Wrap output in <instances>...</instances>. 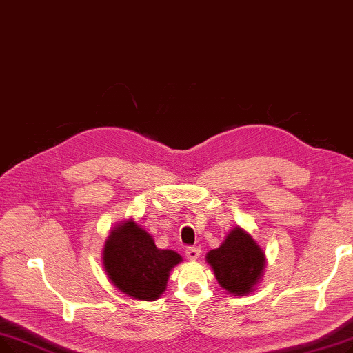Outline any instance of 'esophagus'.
<instances>
[{
	"mask_svg": "<svg viewBox=\"0 0 353 353\" xmlns=\"http://www.w3.org/2000/svg\"><path fill=\"white\" fill-rule=\"evenodd\" d=\"M186 256L189 259H197L199 256H201V248H199V247H188L186 248Z\"/></svg>",
	"mask_w": 353,
	"mask_h": 353,
	"instance_id": "obj_1",
	"label": "esophagus"
}]
</instances>
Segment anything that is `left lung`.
<instances>
[{
	"instance_id": "1",
	"label": "left lung",
	"mask_w": 353,
	"mask_h": 353,
	"mask_svg": "<svg viewBox=\"0 0 353 353\" xmlns=\"http://www.w3.org/2000/svg\"><path fill=\"white\" fill-rule=\"evenodd\" d=\"M208 263L214 271L218 283L228 293L247 294L261 279L264 270V252L241 228L229 232L218 250H212Z\"/></svg>"
}]
</instances>
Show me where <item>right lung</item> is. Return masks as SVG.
<instances>
[{"mask_svg":"<svg viewBox=\"0 0 353 353\" xmlns=\"http://www.w3.org/2000/svg\"><path fill=\"white\" fill-rule=\"evenodd\" d=\"M102 258L110 280L139 300L159 299L170 270L181 261L177 252L159 250L152 238L132 221L114 229Z\"/></svg>","mask_w":353,"mask_h":353,"instance_id":"right-lung-1","label":"right lung"}]
</instances>
